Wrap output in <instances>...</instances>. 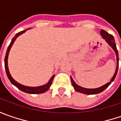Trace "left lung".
<instances>
[{"instance_id": "8db88e82", "label": "left lung", "mask_w": 121, "mask_h": 121, "mask_svg": "<svg viewBox=\"0 0 121 121\" xmlns=\"http://www.w3.org/2000/svg\"><path fill=\"white\" fill-rule=\"evenodd\" d=\"M100 34L102 35V38L104 40H105L106 43L108 44L113 49V50L116 54V56H117V68H116L114 75L112 76V79H110V81L109 82H108L107 83H106L104 86H101L100 87L94 88V89L85 88V87H83L78 86L77 83L74 81V80L73 79L72 77H71V83H72V85L73 86V87H74V89H75V90L77 91L78 92H80L81 94H88V95H93V94H96L101 93L102 91L104 90L105 89H106L110 85V83L114 81L115 77H116V75L117 74V72H118V69H119V52H118V50H117V46H116V44H115L114 37H113V35L109 34L108 33H107L106 31L103 30L100 31Z\"/></svg>"}]
</instances>
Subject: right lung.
I'll return each mask as SVG.
<instances>
[{"instance_id":"right-lung-1","label":"right lung","mask_w":121,"mask_h":121,"mask_svg":"<svg viewBox=\"0 0 121 121\" xmlns=\"http://www.w3.org/2000/svg\"><path fill=\"white\" fill-rule=\"evenodd\" d=\"M30 28H28V29H26V30L22 31H20L19 33H17L16 35H15L13 37V38L12 39L11 43L9 44L8 48H7V52H6V55H5V58H4V68H5V70H6V73H7V75L9 79L10 80L11 83L13 85L17 87L19 90H20L22 91L23 92H26V93H27V94H42V93H44L45 91H46L47 90H48V89L50 88V86L52 85V81H53L54 77V75H53L52 77H51L50 79V80L48 81V82L46 83V84H44L43 86H38V87H30V86H23L21 83H18L17 81H16L13 77H12L11 75L10 74V72H9V67H8V56H9V52H10V50L13 44H14L15 41L16 40V39L21 34H23V33H25L26 31L30 30Z\"/></svg>"}]
</instances>
